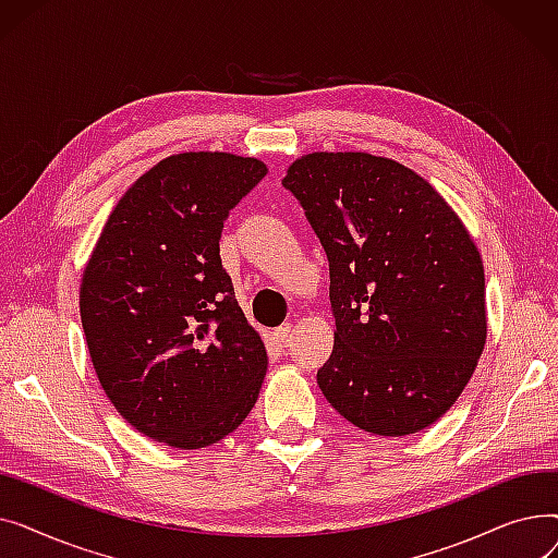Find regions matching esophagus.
<instances>
[{"instance_id":"34e87169","label":"esophagus","mask_w":558,"mask_h":558,"mask_svg":"<svg viewBox=\"0 0 558 558\" xmlns=\"http://www.w3.org/2000/svg\"><path fill=\"white\" fill-rule=\"evenodd\" d=\"M289 332H291V326H289V324H284V326H280V328H276V330H274V339L282 343V341L289 337Z\"/></svg>"}]
</instances>
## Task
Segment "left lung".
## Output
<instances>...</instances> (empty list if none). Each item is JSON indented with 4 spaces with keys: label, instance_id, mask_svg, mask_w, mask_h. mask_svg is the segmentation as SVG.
Returning a JSON list of instances; mask_svg holds the SVG:
<instances>
[{
    "label": "left lung",
    "instance_id": "1",
    "mask_svg": "<svg viewBox=\"0 0 558 558\" xmlns=\"http://www.w3.org/2000/svg\"><path fill=\"white\" fill-rule=\"evenodd\" d=\"M330 262L335 350L316 373L337 412L377 436L416 434L457 402L488 335L482 255L421 173L366 151L289 165Z\"/></svg>",
    "mask_w": 558,
    "mask_h": 558
}]
</instances>
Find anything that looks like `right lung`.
I'll list each match as a JSON object with an SVG mask.
<instances>
[{
  "label": "right lung",
  "instance_id": "right-lung-1",
  "mask_svg": "<svg viewBox=\"0 0 558 558\" xmlns=\"http://www.w3.org/2000/svg\"><path fill=\"white\" fill-rule=\"evenodd\" d=\"M267 171L226 151L160 160L117 201L83 269L99 385L129 425L169 448H208L238 429L267 375V348L219 257L228 213Z\"/></svg>",
  "mask_w": 558,
  "mask_h": 558
}]
</instances>
